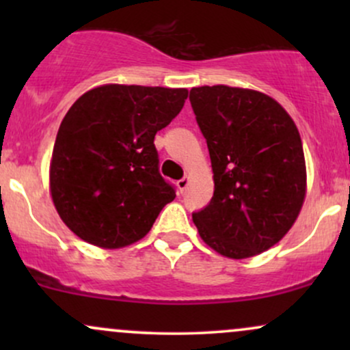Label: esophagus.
I'll return each mask as SVG.
<instances>
[{
	"label": "esophagus",
	"instance_id": "esophagus-1",
	"mask_svg": "<svg viewBox=\"0 0 350 350\" xmlns=\"http://www.w3.org/2000/svg\"><path fill=\"white\" fill-rule=\"evenodd\" d=\"M189 183H191V178H189V176H186V178H183V179H179L178 183H176V186H178V191L180 192V194H183V192L186 191V187L189 186Z\"/></svg>",
	"mask_w": 350,
	"mask_h": 350
}]
</instances>
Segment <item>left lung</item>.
Wrapping results in <instances>:
<instances>
[{"instance_id":"left-lung-1","label":"left lung","mask_w":350,"mask_h":350,"mask_svg":"<svg viewBox=\"0 0 350 350\" xmlns=\"http://www.w3.org/2000/svg\"><path fill=\"white\" fill-rule=\"evenodd\" d=\"M189 100L214 172L211 202L192 214L200 239L227 258L260 255L288 234L306 198L298 128L252 88L194 87Z\"/></svg>"}]
</instances>
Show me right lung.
<instances>
[{"mask_svg":"<svg viewBox=\"0 0 350 350\" xmlns=\"http://www.w3.org/2000/svg\"><path fill=\"white\" fill-rule=\"evenodd\" d=\"M187 88L107 83L75 100L60 123L49 189L62 222L95 247L123 248L174 200L154 135L183 110Z\"/></svg>","mask_w":350,"mask_h":350,"instance_id":"add662e5","label":"right lung"}]
</instances>
